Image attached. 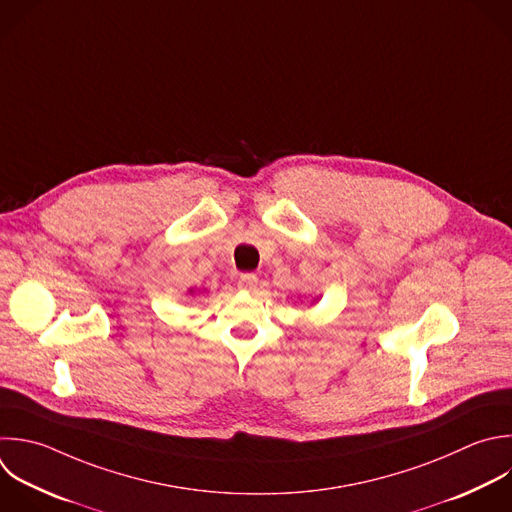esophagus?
Masks as SVG:
<instances>
[{"label": "esophagus", "instance_id": "1", "mask_svg": "<svg viewBox=\"0 0 512 512\" xmlns=\"http://www.w3.org/2000/svg\"><path fill=\"white\" fill-rule=\"evenodd\" d=\"M256 284H258V278L254 274H240V278H238L240 290H254Z\"/></svg>", "mask_w": 512, "mask_h": 512}]
</instances>
